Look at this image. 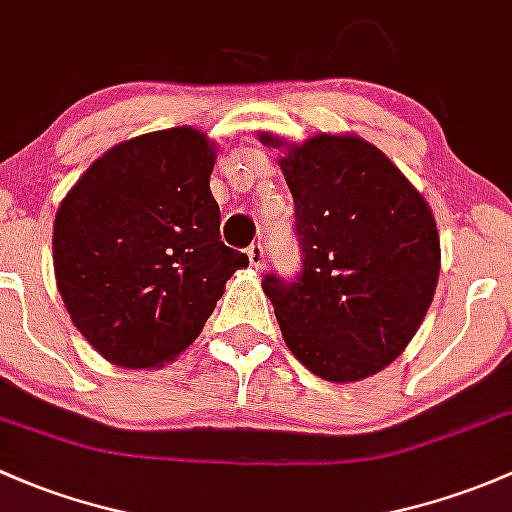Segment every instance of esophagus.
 <instances>
[{"label":"esophagus","mask_w":512,"mask_h":512,"mask_svg":"<svg viewBox=\"0 0 512 512\" xmlns=\"http://www.w3.org/2000/svg\"><path fill=\"white\" fill-rule=\"evenodd\" d=\"M246 254H249L251 268H256V271H261V266H263V263H266V254H263V246H261V244L249 246V251H246Z\"/></svg>","instance_id":"obj_1"}]
</instances>
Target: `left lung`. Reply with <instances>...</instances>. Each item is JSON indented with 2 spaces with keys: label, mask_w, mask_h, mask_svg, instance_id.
I'll use <instances>...</instances> for the list:
<instances>
[{
  "label": "left lung",
  "mask_w": 512,
  "mask_h": 512,
  "mask_svg": "<svg viewBox=\"0 0 512 512\" xmlns=\"http://www.w3.org/2000/svg\"><path fill=\"white\" fill-rule=\"evenodd\" d=\"M295 202L303 271L266 276L283 340L328 382H360L392 365L424 323L441 268L436 219L419 189L372 142L258 133Z\"/></svg>",
  "instance_id": "left-lung-1"
}]
</instances>
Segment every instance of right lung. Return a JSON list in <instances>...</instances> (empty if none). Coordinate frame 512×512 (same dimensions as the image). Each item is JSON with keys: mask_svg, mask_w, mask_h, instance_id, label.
<instances>
[{"mask_svg": "<svg viewBox=\"0 0 512 512\" xmlns=\"http://www.w3.org/2000/svg\"><path fill=\"white\" fill-rule=\"evenodd\" d=\"M217 150L197 128L157 130L100 155L54 221L56 286L108 362L150 370L187 350L249 256L219 239Z\"/></svg>", "mask_w": 512, "mask_h": 512, "instance_id": "add662e5", "label": "right lung"}]
</instances>
